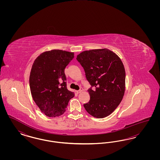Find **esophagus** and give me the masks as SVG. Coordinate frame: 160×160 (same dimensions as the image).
Here are the masks:
<instances>
[{
  "label": "esophagus",
  "mask_w": 160,
  "mask_h": 160,
  "mask_svg": "<svg viewBox=\"0 0 160 160\" xmlns=\"http://www.w3.org/2000/svg\"><path fill=\"white\" fill-rule=\"evenodd\" d=\"M82 91H83V88H81L79 91H76V92L77 93H81Z\"/></svg>",
  "instance_id": "1"
}]
</instances>
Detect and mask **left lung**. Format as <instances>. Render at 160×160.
<instances>
[{
    "label": "left lung",
    "instance_id": "8db88e82",
    "mask_svg": "<svg viewBox=\"0 0 160 160\" xmlns=\"http://www.w3.org/2000/svg\"><path fill=\"white\" fill-rule=\"evenodd\" d=\"M93 89L89 101L84 104L89 114L104 118L121 103L125 91V70L120 58L107 48L84 51L77 56Z\"/></svg>",
    "mask_w": 160,
    "mask_h": 160
}]
</instances>
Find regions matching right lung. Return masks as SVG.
<instances>
[{
  "instance_id": "obj_1",
  "label": "right lung",
  "mask_w": 160,
  "mask_h": 160,
  "mask_svg": "<svg viewBox=\"0 0 160 160\" xmlns=\"http://www.w3.org/2000/svg\"><path fill=\"white\" fill-rule=\"evenodd\" d=\"M74 57L73 52L46 51L34 61L29 77L32 98L41 112L50 118L64 113L75 95L67 89L65 68Z\"/></svg>"
}]
</instances>
